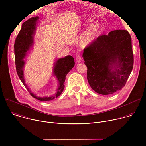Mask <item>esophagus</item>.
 I'll return each mask as SVG.
<instances>
[{"instance_id":"1","label":"esophagus","mask_w":146,"mask_h":146,"mask_svg":"<svg viewBox=\"0 0 146 146\" xmlns=\"http://www.w3.org/2000/svg\"><path fill=\"white\" fill-rule=\"evenodd\" d=\"M76 62H78V63H80V62H81L82 58H81V56L80 54H77L76 55Z\"/></svg>"}]
</instances>
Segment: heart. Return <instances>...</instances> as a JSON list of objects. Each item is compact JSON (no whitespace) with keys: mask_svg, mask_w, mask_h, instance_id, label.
I'll list each match as a JSON object with an SVG mask.
<instances>
[{"mask_svg":"<svg viewBox=\"0 0 146 146\" xmlns=\"http://www.w3.org/2000/svg\"><path fill=\"white\" fill-rule=\"evenodd\" d=\"M100 26L98 25H95L91 28L82 40V45L83 47H86L89 45L98 36L100 30Z\"/></svg>","mask_w":146,"mask_h":146,"instance_id":"obj_1","label":"heart"}]
</instances>
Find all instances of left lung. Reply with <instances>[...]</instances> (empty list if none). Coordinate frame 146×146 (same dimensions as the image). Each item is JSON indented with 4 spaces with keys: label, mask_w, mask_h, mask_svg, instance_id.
I'll return each instance as SVG.
<instances>
[{
    "label": "left lung",
    "mask_w": 146,
    "mask_h": 146,
    "mask_svg": "<svg viewBox=\"0 0 146 146\" xmlns=\"http://www.w3.org/2000/svg\"><path fill=\"white\" fill-rule=\"evenodd\" d=\"M82 57L92 89L99 94H112L125 86L133 69L131 35L118 29L99 36L85 47Z\"/></svg>",
    "instance_id": "obj_1"
}]
</instances>
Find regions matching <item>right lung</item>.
Returning <instances> with one entry per match:
<instances>
[{
    "label": "right lung",
    "instance_id": "obj_1",
    "mask_svg": "<svg viewBox=\"0 0 146 146\" xmlns=\"http://www.w3.org/2000/svg\"><path fill=\"white\" fill-rule=\"evenodd\" d=\"M38 19V17L36 16L32 17L24 22L15 38L14 47L15 68L17 73L19 79L32 97L41 101H49L57 98L63 92L65 88L64 82L66 79V76L74 67L75 64L74 58L70 55L58 59L56 60L54 69V74L56 76L59 81V87L54 96L50 97H37L31 92L25 82L23 72L24 61L23 59L32 45L33 35L35 29V25H36V21Z\"/></svg>",
    "mask_w": 146,
    "mask_h": 146
}]
</instances>
